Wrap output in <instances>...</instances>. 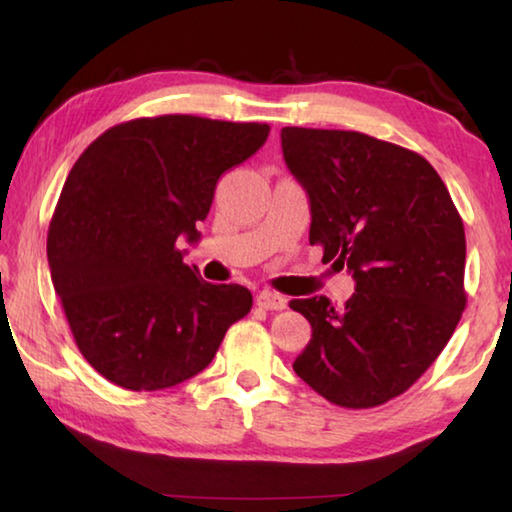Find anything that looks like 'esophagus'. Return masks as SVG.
I'll return each mask as SVG.
<instances>
[{
    "instance_id": "esophagus-1",
    "label": "esophagus",
    "mask_w": 512,
    "mask_h": 512,
    "mask_svg": "<svg viewBox=\"0 0 512 512\" xmlns=\"http://www.w3.org/2000/svg\"><path fill=\"white\" fill-rule=\"evenodd\" d=\"M257 305L262 309H268V311H282L284 307H287V298L280 296V293H273V291H259Z\"/></svg>"
}]
</instances>
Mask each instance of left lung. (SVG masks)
I'll return each mask as SVG.
<instances>
[{
    "mask_svg": "<svg viewBox=\"0 0 512 512\" xmlns=\"http://www.w3.org/2000/svg\"><path fill=\"white\" fill-rule=\"evenodd\" d=\"M289 171L307 189L309 244L352 273V298L291 300L311 325L293 361L327 402L372 409L418 381L467 302L463 219L415 151L357 131L282 128Z\"/></svg>",
    "mask_w": 512,
    "mask_h": 512,
    "instance_id": "obj_1",
    "label": "left lung"
}]
</instances>
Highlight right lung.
<instances>
[{
    "label": "right lung",
    "instance_id": "right-lung-1",
    "mask_svg": "<svg viewBox=\"0 0 512 512\" xmlns=\"http://www.w3.org/2000/svg\"><path fill=\"white\" fill-rule=\"evenodd\" d=\"M268 124L194 115L124 121L69 171L47 235L51 282L85 361L126 391H162L210 366L253 307L241 284L183 262L216 180L266 142Z\"/></svg>",
    "mask_w": 512,
    "mask_h": 512
}]
</instances>
